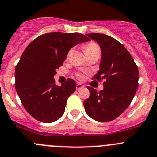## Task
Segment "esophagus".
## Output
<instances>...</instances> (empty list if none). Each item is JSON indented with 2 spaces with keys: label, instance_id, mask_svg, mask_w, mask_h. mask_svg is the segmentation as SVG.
Returning <instances> with one entry per match:
<instances>
[{
  "label": "esophagus",
  "instance_id": "obj_1",
  "mask_svg": "<svg viewBox=\"0 0 157 157\" xmlns=\"http://www.w3.org/2000/svg\"><path fill=\"white\" fill-rule=\"evenodd\" d=\"M83 88V85L82 83H77V85H76V89H77V90H80V89Z\"/></svg>",
  "mask_w": 157,
  "mask_h": 157
}]
</instances>
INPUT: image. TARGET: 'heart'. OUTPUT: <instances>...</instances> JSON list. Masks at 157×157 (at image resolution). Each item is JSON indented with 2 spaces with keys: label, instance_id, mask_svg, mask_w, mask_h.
<instances>
[{
  "label": "heart",
  "instance_id": "obj_1",
  "mask_svg": "<svg viewBox=\"0 0 157 157\" xmlns=\"http://www.w3.org/2000/svg\"><path fill=\"white\" fill-rule=\"evenodd\" d=\"M84 51H85V53L86 55V56L90 55H94V54H98L100 55V47L97 44L94 42H91L90 44H86V47H84ZM71 53V52H69L68 55ZM77 77L78 78H82L83 75L81 74L78 73L77 74Z\"/></svg>",
  "mask_w": 157,
  "mask_h": 157
}]
</instances>
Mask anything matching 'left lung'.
Here are the masks:
<instances>
[{
  "label": "left lung",
  "mask_w": 157,
  "mask_h": 157,
  "mask_svg": "<svg viewBox=\"0 0 157 157\" xmlns=\"http://www.w3.org/2000/svg\"><path fill=\"white\" fill-rule=\"evenodd\" d=\"M86 36L96 41L101 50L99 71L92 80L105 81L99 92L87 87L90 95L84 101V108L96 121H111L126 110L134 98L138 87V68L131 54L116 39L97 33Z\"/></svg>",
  "instance_id": "obj_1"
}]
</instances>
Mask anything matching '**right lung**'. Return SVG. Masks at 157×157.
Wrapping results in <instances>:
<instances>
[{
    "label": "right lung",
    "instance_id": "obj_1",
    "mask_svg": "<svg viewBox=\"0 0 157 157\" xmlns=\"http://www.w3.org/2000/svg\"><path fill=\"white\" fill-rule=\"evenodd\" d=\"M90 40L80 33L50 32L39 36L25 49L15 70V86L31 117L49 123L63 115L76 83L69 78L59 86L55 84L53 77L63 65L69 50Z\"/></svg>",
    "mask_w": 157,
    "mask_h": 157
}]
</instances>
